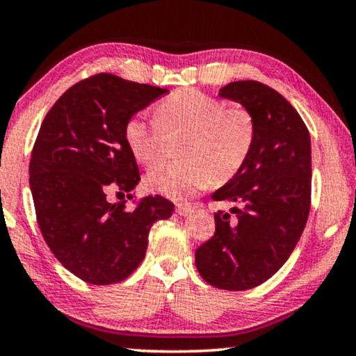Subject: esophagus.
Wrapping results in <instances>:
<instances>
[{
	"label": "esophagus",
	"instance_id": "obj_1",
	"mask_svg": "<svg viewBox=\"0 0 356 356\" xmlns=\"http://www.w3.org/2000/svg\"><path fill=\"white\" fill-rule=\"evenodd\" d=\"M175 207H177V213L182 215V217H187V215H192L193 210H195V207H193L191 202H177L175 204Z\"/></svg>",
	"mask_w": 356,
	"mask_h": 356
}]
</instances>
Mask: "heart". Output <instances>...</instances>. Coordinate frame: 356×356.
Wrapping results in <instances>:
<instances>
[{
	"instance_id": "b5f03b06",
	"label": "heart",
	"mask_w": 356,
	"mask_h": 356,
	"mask_svg": "<svg viewBox=\"0 0 356 356\" xmlns=\"http://www.w3.org/2000/svg\"><path fill=\"white\" fill-rule=\"evenodd\" d=\"M157 118L133 116L124 126V138L133 156L151 165L163 154L164 129L187 131L182 139L184 159L161 163L146 175L151 191L169 197H186L238 174L253 147L256 126L245 108H227L223 102L197 90L170 93L156 110Z\"/></svg>"
}]
</instances>
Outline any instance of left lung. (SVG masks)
I'll list each match as a JSON object with an SVG mask.
<instances>
[{"instance_id": "8db88e82", "label": "left lung", "mask_w": 356, "mask_h": 356, "mask_svg": "<svg viewBox=\"0 0 356 356\" xmlns=\"http://www.w3.org/2000/svg\"><path fill=\"white\" fill-rule=\"evenodd\" d=\"M248 110L256 136L248 159L211 199L235 204L215 213V235L195 251V266L210 286L246 291L286 263L307 223L312 152L310 134L281 93L254 80L220 88Z\"/></svg>"}]
</instances>
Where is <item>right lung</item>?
<instances>
[{"label": "right lung", "instance_id": "add662e5", "mask_svg": "<svg viewBox=\"0 0 356 356\" xmlns=\"http://www.w3.org/2000/svg\"><path fill=\"white\" fill-rule=\"evenodd\" d=\"M168 92L98 74L67 90L40 124L29 164L39 228L62 266L90 284L128 277L145 259L152 223L172 215L161 195L133 210L108 199L139 182L126 123Z\"/></svg>", "mask_w": 356, "mask_h": 356}]
</instances>
